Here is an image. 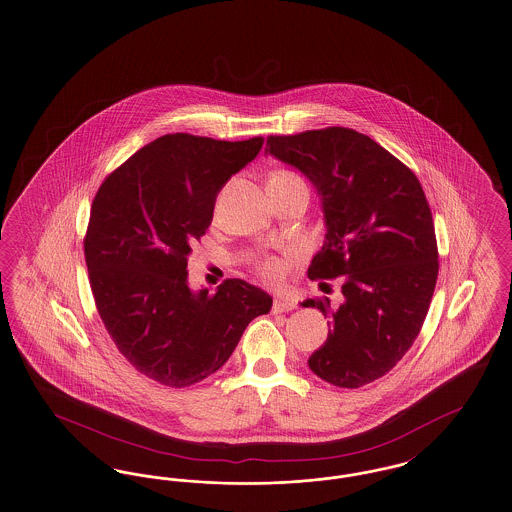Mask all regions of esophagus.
<instances>
[{
	"label": "esophagus",
	"mask_w": 512,
	"mask_h": 512,
	"mask_svg": "<svg viewBox=\"0 0 512 512\" xmlns=\"http://www.w3.org/2000/svg\"><path fill=\"white\" fill-rule=\"evenodd\" d=\"M297 308V299L293 295H278L274 297V303H272V312L278 314V312H287V310H293Z\"/></svg>",
	"instance_id": "obj_1"
}]
</instances>
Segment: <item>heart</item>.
<instances>
[{
	"mask_svg": "<svg viewBox=\"0 0 512 512\" xmlns=\"http://www.w3.org/2000/svg\"><path fill=\"white\" fill-rule=\"evenodd\" d=\"M257 274L268 284H278L286 276V261L278 257H265L257 263Z\"/></svg>",
	"mask_w": 512,
	"mask_h": 512,
	"instance_id": "b5f03b06",
	"label": "heart"
}]
</instances>
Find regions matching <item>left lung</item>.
<instances>
[{
  "mask_svg": "<svg viewBox=\"0 0 512 512\" xmlns=\"http://www.w3.org/2000/svg\"><path fill=\"white\" fill-rule=\"evenodd\" d=\"M266 154L297 167L322 196L326 242L310 280L345 276V301L307 299L328 316L308 368L360 389L387 375L417 339L438 278V247L423 186L389 150L348 127L270 135Z\"/></svg>",
  "mask_w": 512,
  "mask_h": 512,
  "instance_id": "1",
  "label": "left lung"
}]
</instances>
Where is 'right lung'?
<instances>
[{
  "label": "right lung",
  "mask_w": 512,
  "mask_h": 512,
  "mask_svg": "<svg viewBox=\"0 0 512 512\" xmlns=\"http://www.w3.org/2000/svg\"><path fill=\"white\" fill-rule=\"evenodd\" d=\"M263 137L190 133L143 146L99 186L83 238L89 286L123 358L148 379L184 389L225 364L272 297L244 280L190 291L186 265L211 225L217 194Z\"/></svg>",
  "instance_id": "1"
}]
</instances>
